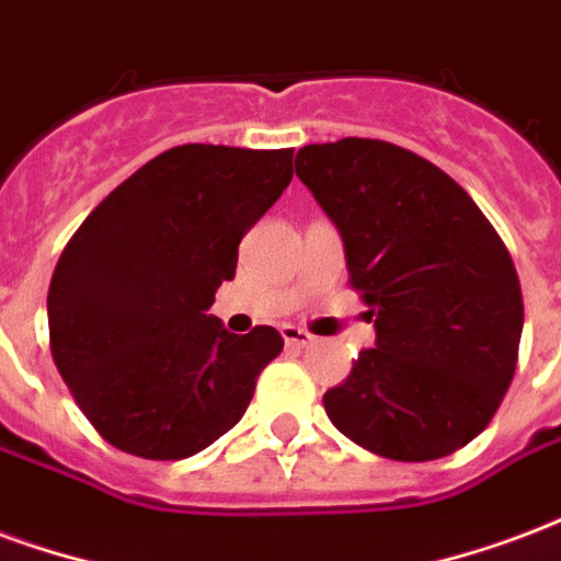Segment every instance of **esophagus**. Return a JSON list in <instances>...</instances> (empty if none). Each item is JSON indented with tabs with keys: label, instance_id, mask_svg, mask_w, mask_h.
<instances>
[{
	"label": "esophagus",
	"instance_id": "34e87169",
	"mask_svg": "<svg viewBox=\"0 0 561 561\" xmlns=\"http://www.w3.org/2000/svg\"><path fill=\"white\" fill-rule=\"evenodd\" d=\"M282 339H285L288 347H306V344L314 342V335L309 330H300V327H291V323L282 327Z\"/></svg>",
	"mask_w": 561,
	"mask_h": 561
}]
</instances>
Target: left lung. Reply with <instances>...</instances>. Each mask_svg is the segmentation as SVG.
<instances>
[{"label": "left lung", "instance_id": "left-lung-1", "mask_svg": "<svg viewBox=\"0 0 561 561\" xmlns=\"http://www.w3.org/2000/svg\"><path fill=\"white\" fill-rule=\"evenodd\" d=\"M297 178L344 240L377 344L323 396L344 437L389 460H437L488 428L512 386L524 294L467 190L380 139L297 151Z\"/></svg>", "mask_w": 561, "mask_h": 561}]
</instances>
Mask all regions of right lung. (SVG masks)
I'll list each match as a JSON object with an SVG mask.
<instances>
[{
  "label": "right lung",
  "instance_id": "obj_1",
  "mask_svg": "<svg viewBox=\"0 0 561 561\" xmlns=\"http://www.w3.org/2000/svg\"><path fill=\"white\" fill-rule=\"evenodd\" d=\"M294 148H169L91 210L47 294L49 351L110 446L148 460L207 449L247 413L282 335L207 314L238 247L291 184Z\"/></svg>",
  "mask_w": 561,
  "mask_h": 561
}]
</instances>
